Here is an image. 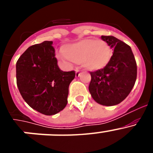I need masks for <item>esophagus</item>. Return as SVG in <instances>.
I'll return each instance as SVG.
<instances>
[{"mask_svg": "<svg viewBox=\"0 0 153 153\" xmlns=\"http://www.w3.org/2000/svg\"><path fill=\"white\" fill-rule=\"evenodd\" d=\"M80 73H79V70H76V76H79Z\"/></svg>", "mask_w": 153, "mask_h": 153, "instance_id": "esophagus-1", "label": "esophagus"}]
</instances>
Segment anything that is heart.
Returning a JSON list of instances; mask_svg holds the SVG:
<instances>
[{"instance_id":"1","label":"heart","mask_w":153,"mask_h":153,"mask_svg":"<svg viewBox=\"0 0 153 153\" xmlns=\"http://www.w3.org/2000/svg\"><path fill=\"white\" fill-rule=\"evenodd\" d=\"M62 53L66 59L75 63H81L89 71L102 70L111 59V48L103 40L83 39L79 41L64 45Z\"/></svg>"}]
</instances>
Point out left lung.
<instances>
[{
  "instance_id": "8db88e82",
  "label": "left lung",
  "mask_w": 153,
  "mask_h": 153,
  "mask_svg": "<svg viewBox=\"0 0 153 153\" xmlns=\"http://www.w3.org/2000/svg\"><path fill=\"white\" fill-rule=\"evenodd\" d=\"M113 48L106 67L90 72L89 91L94 100L102 106H115L123 101L134 86L137 66L131 47L113 36H101Z\"/></svg>"
}]
</instances>
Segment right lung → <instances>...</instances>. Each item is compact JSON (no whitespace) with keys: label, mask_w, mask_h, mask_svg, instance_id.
Returning <instances> with one entry per match:
<instances>
[{"label":"right lung","mask_w":153,"mask_h":153,"mask_svg":"<svg viewBox=\"0 0 153 153\" xmlns=\"http://www.w3.org/2000/svg\"><path fill=\"white\" fill-rule=\"evenodd\" d=\"M52 41L28 47L16 64L18 90L25 102L42 114L52 116L67 104L69 86L75 71L59 68Z\"/></svg>","instance_id":"1"}]
</instances>
